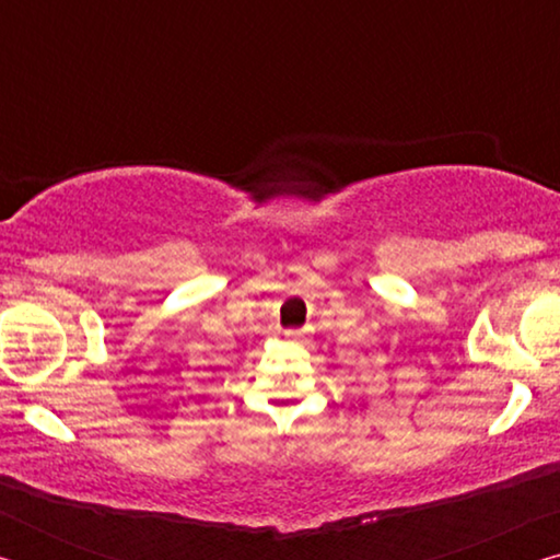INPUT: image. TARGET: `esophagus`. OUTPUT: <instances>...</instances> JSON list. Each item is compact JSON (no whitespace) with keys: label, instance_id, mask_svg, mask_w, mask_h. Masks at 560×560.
Wrapping results in <instances>:
<instances>
[{"label":"esophagus","instance_id":"obj_1","mask_svg":"<svg viewBox=\"0 0 560 560\" xmlns=\"http://www.w3.org/2000/svg\"><path fill=\"white\" fill-rule=\"evenodd\" d=\"M289 336H293V338H299V336H301V334H289Z\"/></svg>","mask_w":560,"mask_h":560}]
</instances>
